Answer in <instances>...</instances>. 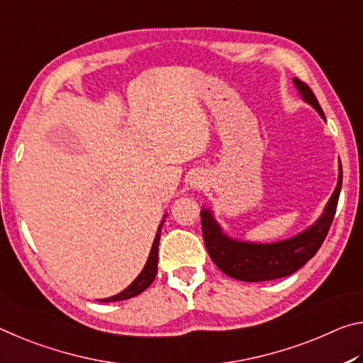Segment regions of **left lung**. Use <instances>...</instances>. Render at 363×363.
<instances>
[{
  "label": "left lung",
  "instance_id": "left-lung-1",
  "mask_svg": "<svg viewBox=\"0 0 363 363\" xmlns=\"http://www.w3.org/2000/svg\"><path fill=\"white\" fill-rule=\"evenodd\" d=\"M296 86L301 91L302 98L311 103L325 118L315 94L311 86L299 79H294ZM342 186V167L340 165V180L335 193L330 198L323 216L318 218L315 225L302 231L301 235L272 245H254V242H242L230 240L222 233V230L213 220L209 211H201V225H203L204 242L218 269L228 277L241 281H269L277 278L288 277L298 272L308 259L317 254L320 246L323 245L326 235L335 218L337 199H340Z\"/></svg>",
  "mask_w": 363,
  "mask_h": 363
}]
</instances>
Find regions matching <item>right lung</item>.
Here are the masks:
<instances>
[{
  "instance_id": "1",
  "label": "right lung",
  "mask_w": 363,
  "mask_h": 363,
  "mask_svg": "<svg viewBox=\"0 0 363 363\" xmlns=\"http://www.w3.org/2000/svg\"><path fill=\"white\" fill-rule=\"evenodd\" d=\"M162 225H164V220L160 222L159 228H157V235H156V238H154L150 257H147V262L145 265V269H143L140 275L135 278V281L130 284L127 289H123L122 293L112 296V298L101 299V301H103V302H114V301H125V299H130V298H135V296H138L140 293H143V291H145L154 281V278H156V273H157V249H159L160 228H162Z\"/></svg>"
}]
</instances>
